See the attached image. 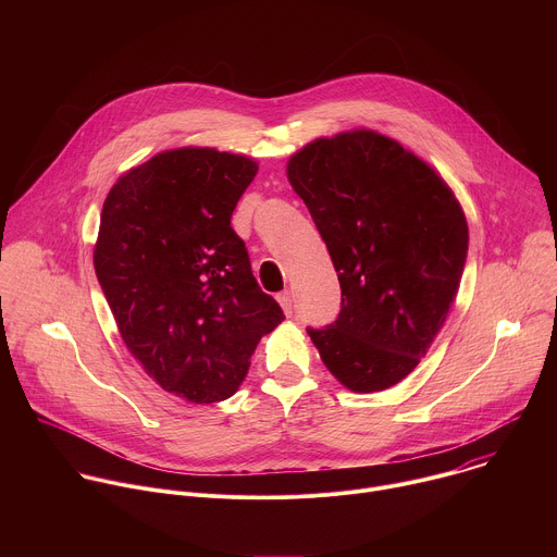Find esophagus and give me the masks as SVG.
<instances>
[{
    "label": "esophagus",
    "instance_id": "esophagus-1",
    "mask_svg": "<svg viewBox=\"0 0 557 557\" xmlns=\"http://www.w3.org/2000/svg\"><path fill=\"white\" fill-rule=\"evenodd\" d=\"M277 301H280V306L284 308L286 314H293V295H290V290H282L277 295Z\"/></svg>",
    "mask_w": 557,
    "mask_h": 557
}]
</instances>
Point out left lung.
<instances>
[{
    "mask_svg": "<svg viewBox=\"0 0 557 557\" xmlns=\"http://www.w3.org/2000/svg\"><path fill=\"white\" fill-rule=\"evenodd\" d=\"M286 176L342 286L339 317L308 329L310 339L348 389L392 387L428 355L456 299L469 245L460 202L419 156L372 129L308 143Z\"/></svg>",
    "mask_w": 557,
    "mask_h": 557,
    "instance_id": "8db88e82",
    "label": "left lung"
}]
</instances>
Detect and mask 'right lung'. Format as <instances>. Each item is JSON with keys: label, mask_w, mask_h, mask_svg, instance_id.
Wrapping results in <instances>:
<instances>
[{"label": "right lung", "mask_w": 557, "mask_h": 557, "mask_svg": "<svg viewBox=\"0 0 557 557\" xmlns=\"http://www.w3.org/2000/svg\"><path fill=\"white\" fill-rule=\"evenodd\" d=\"M256 174L247 156L181 147L125 172L103 202L95 271L119 333L189 404L235 394L258 342L284 320L231 228Z\"/></svg>", "instance_id": "1"}]
</instances>
